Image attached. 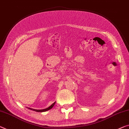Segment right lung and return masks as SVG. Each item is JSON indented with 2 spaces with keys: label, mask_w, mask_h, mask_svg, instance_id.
Instances as JSON below:
<instances>
[{
  "label": "right lung",
  "mask_w": 129,
  "mask_h": 129,
  "mask_svg": "<svg viewBox=\"0 0 129 129\" xmlns=\"http://www.w3.org/2000/svg\"><path fill=\"white\" fill-rule=\"evenodd\" d=\"M55 103H56V102L53 103L52 105H51V106H49V107L45 108V109H44V110H35V109H33V108H28V109H29V110L34 111H36V112H45V111H48L49 110H51V109L53 107V106H54V105H55Z\"/></svg>",
  "instance_id": "add662e5"
}]
</instances>
